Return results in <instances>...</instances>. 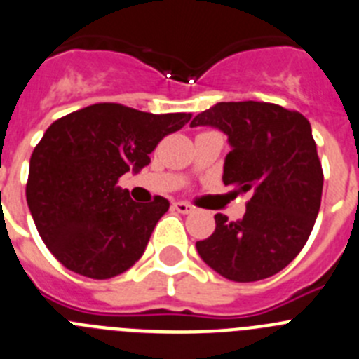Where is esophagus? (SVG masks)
I'll use <instances>...</instances> for the list:
<instances>
[{"label": "esophagus", "mask_w": 359, "mask_h": 359, "mask_svg": "<svg viewBox=\"0 0 359 359\" xmlns=\"http://www.w3.org/2000/svg\"><path fill=\"white\" fill-rule=\"evenodd\" d=\"M173 209H175L177 212H180V214H189V212H193V210H195V207L189 205V203H186V202H175V203H173Z\"/></svg>", "instance_id": "1"}]
</instances>
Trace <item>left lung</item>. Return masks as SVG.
<instances>
[{"label":"left lung","mask_w":359,"mask_h":359,"mask_svg":"<svg viewBox=\"0 0 359 359\" xmlns=\"http://www.w3.org/2000/svg\"><path fill=\"white\" fill-rule=\"evenodd\" d=\"M212 126L229 136L223 182L251 193L246 214H216L212 236L196 243L200 257L226 280L248 283L280 273L310 237L320 209L324 173L310 122L271 102H217L191 127Z\"/></svg>","instance_id":"obj_1"}]
</instances>
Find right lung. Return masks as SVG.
I'll use <instances>...</instances> for the list:
<instances>
[{"instance_id":"right-lung-1","label":"right lung","mask_w":359,"mask_h":359,"mask_svg":"<svg viewBox=\"0 0 359 359\" xmlns=\"http://www.w3.org/2000/svg\"><path fill=\"white\" fill-rule=\"evenodd\" d=\"M191 113L138 111L99 102L53 122L29 159L26 200L55 259L93 280L123 273L145 251L170 202H134L118 179L150 163L157 143Z\"/></svg>"}]
</instances>
